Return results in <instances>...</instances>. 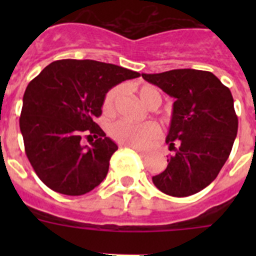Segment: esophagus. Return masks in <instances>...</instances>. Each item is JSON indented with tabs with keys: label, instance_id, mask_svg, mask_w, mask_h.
<instances>
[{
	"label": "esophagus",
	"instance_id": "obj_1",
	"mask_svg": "<svg viewBox=\"0 0 256 256\" xmlns=\"http://www.w3.org/2000/svg\"><path fill=\"white\" fill-rule=\"evenodd\" d=\"M133 148V150H134L138 154V155L141 156V158H144V156H146V151L141 150V148Z\"/></svg>",
	"mask_w": 256,
	"mask_h": 256
}]
</instances>
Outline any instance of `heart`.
<instances>
[{
    "label": "heart",
    "mask_w": 256,
    "mask_h": 256,
    "mask_svg": "<svg viewBox=\"0 0 256 256\" xmlns=\"http://www.w3.org/2000/svg\"><path fill=\"white\" fill-rule=\"evenodd\" d=\"M123 92V88L120 86L114 87L112 90L106 94L105 100H104V110L106 112H112L116 108V104L119 101ZM138 94L142 102L151 108H155L162 104V94L159 90L152 86L144 84L138 88ZM108 133L116 142L122 144L123 146L128 148H144L146 144H150L154 138L159 136L160 130L158 124L152 122H146V123L134 124L126 120L115 122L108 128Z\"/></svg>",
    "instance_id": "b5f03b06"
}]
</instances>
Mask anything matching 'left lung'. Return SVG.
Returning a JSON list of instances; mask_svg holds the SVG:
<instances>
[{
    "instance_id": "8db88e82",
    "label": "left lung",
    "mask_w": 256,
    "mask_h": 256,
    "mask_svg": "<svg viewBox=\"0 0 256 256\" xmlns=\"http://www.w3.org/2000/svg\"><path fill=\"white\" fill-rule=\"evenodd\" d=\"M142 78L176 98L165 140L174 154L165 170L152 177L154 184L174 198L198 194L216 180L237 136L230 88L210 72L196 69L144 73Z\"/></svg>"
}]
</instances>
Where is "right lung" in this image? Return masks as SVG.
<instances>
[{
	"mask_svg": "<svg viewBox=\"0 0 256 256\" xmlns=\"http://www.w3.org/2000/svg\"><path fill=\"white\" fill-rule=\"evenodd\" d=\"M137 72L94 60H58L28 84L20 115L24 148L40 180L55 192L84 195L105 180L118 146L94 123L106 94ZM84 134L98 140L82 146Z\"/></svg>",
	"mask_w": 256,
	"mask_h": 256,
	"instance_id": "add662e5",
	"label": "right lung"
}]
</instances>
